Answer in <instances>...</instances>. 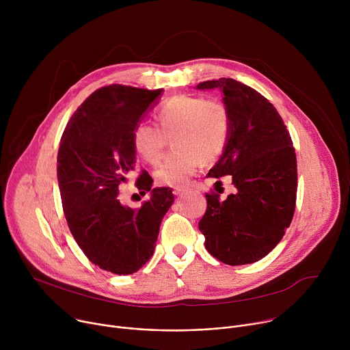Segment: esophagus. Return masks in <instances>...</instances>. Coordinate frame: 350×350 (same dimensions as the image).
Masks as SVG:
<instances>
[{
  "instance_id": "esophagus-1",
  "label": "esophagus",
  "mask_w": 350,
  "mask_h": 350,
  "mask_svg": "<svg viewBox=\"0 0 350 350\" xmlns=\"http://www.w3.org/2000/svg\"><path fill=\"white\" fill-rule=\"evenodd\" d=\"M185 191H187L185 187H176V188L173 189V193H174V195H181V193H184Z\"/></svg>"
}]
</instances>
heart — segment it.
<instances>
[{"instance_id":"obj_1","label":"heart","mask_w":350,"mask_h":350,"mask_svg":"<svg viewBox=\"0 0 350 350\" xmlns=\"http://www.w3.org/2000/svg\"><path fill=\"white\" fill-rule=\"evenodd\" d=\"M158 129L139 123L133 131V148L146 163L159 162L170 138L174 151L155 172L159 184L180 187L195 174L199 163L211 165L224 152L231 131V116L227 105L216 98L176 95L155 112Z\"/></svg>"}]
</instances>
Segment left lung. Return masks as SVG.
<instances>
[{
	"mask_svg": "<svg viewBox=\"0 0 350 350\" xmlns=\"http://www.w3.org/2000/svg\"><path fill=\"white\" fill-rule=\"evenodd\" d=\"M213 88L224 95L231 131L208 177L228 176L235 192L224 201L217 193H206L208 209L199 230L213 258L230 266L249 265L269 255L292 221L297 187L295 148L282 118L256 90L226 77L196 85Z\"/></svg>",
	"mask_w": 350,
	"mask_h": 350,
	"instance_id": "8db88e82",
	"label": "left lung"
}]
</instances>
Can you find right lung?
<instances>
[{"instance_id": "right-lung-1", "label": "right lung", "mask_w": 350, "mask_h": 350, "mask_svg": "<svg viewBox=\"0 0 350 350\" xmlns=\"http://www.w3.org/2000/svg\"><path fill=\"white\" fill-rule=\"evenodd\" d=\"M163 90L112 84L94 91L76 109L61 138L57 176L69 230L84 255L119 275L138 271L154 255L163 216L174 202L172 188H152L149 174L138 189L149 192L139 209L118 199L133 170V131Z\"/></svg>"}]
</instances>
